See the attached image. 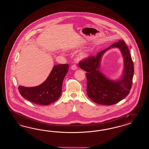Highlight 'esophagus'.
<instances>
[{"label":"esophagus","instance_id":"1","mask_svg":"<svg viewBox=\"0 0 149 149\" xmlns=\"http://www.w3.org/2000/svg\"><path fill=\"white\" fill-rule=\"evenodd\" d=\"M71 69L73 70H76L78 69V68H77V67L75 64H74L71 67Z\"/></svg>","mask_w":149,"mask_h":149}]
</instances>
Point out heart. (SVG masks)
<instances>
[{
  "label": "heart",
  "mask_w": 149,
  "mask_h": 149,
  "mask_svg": "<svg viewBox=\"0 0 149 149\" xmlns=\"http://www.w3.org/2000/svg\"><path fill=\"white\" fill-rule=\"evenodd\" d=\"M89 56V54L86 52V51H84L80 53V54H79V58L80 59H85L88 57Z\"/></svg>",
  "instance_id": "b5f03b06"
}]
</instances>
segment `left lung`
I'll list each match as a JSON object with an SVG mask.
<instances>
[{
    "mask_svg": "<svg viewBox=\"0 0 149 149\" xmlns=\"http://www.w3.org/2000/svg\"><path fill=\"white\" fill-rule=\"evenodd\" d=\"M118 48L122 54L124 68L119 79L111 80L99 70L101 58L109 49ZM86 72L87 92L88 97L97 104L110 105L117 103L129 94L132 85L134 66L130 52L123 40H119L96 56H91L79 64Z\"/></svg>",
    "mask_w": 149,
    "mask_h": 149,
    "instance_id": "left-lung-1",
    "label": "left lung"
}]
</instances>
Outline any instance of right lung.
Returning <instances> with one entry per match:
<instances>
[{
  "label": "right lung",
  "mask_w": 149,
  "mask_h": 149,
  "mask_svg": "<svg viewBox=\"0 0 149 149\" xmlns=\"http://www.w3.org/2000/svg\"><path fill=\"white\" fill-rule=\"evenodd\" d=\"M68 64L55 65L49 77L38 86H18L23 98L35 104L47 105L57 100L62 94L63 80L68 72Z\"/></svg>",
  "instance_id": "add662e5"
}]
</instances>
